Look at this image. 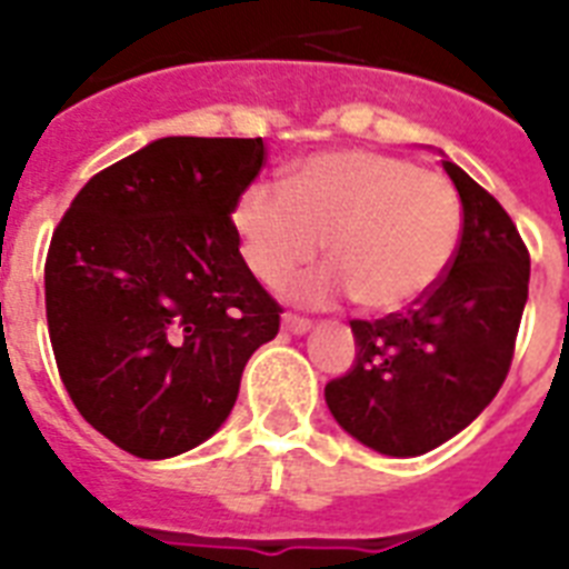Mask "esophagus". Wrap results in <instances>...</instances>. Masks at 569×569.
<instances>
[{
    "label": "esophagus",
    "mask_w": 569,
    "mask_h": 569,
    "mask_svg": "<svg viewBox=\"0 0 569 569\" xmlns=\"http://www.w3.org/2000/svg\"><path fill=\"white\" fill-rule=\"evenodd\" d=\"M283 328L289 330V333H307V330L312 328V321L303 319V316H295V312H286Z\"/></svg>",
    "instance_id": "obj_1"
}]
</instances>
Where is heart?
<instances>
[{
	"label": "heart",
	"instance_id": "obj_1",
	"mask_svg": "<svg viewBox=\"0 0 569 569\" xmlns=\"http://www.w3.org/2000/svg\"><path fill=\"white\" fill-rule=\"evenodd\" d=\"M241 257L266 286L325 250L333 266L289 283L303 303L355 295L366 312L410 310L451 268L463 203L449 177L378 150L307 156L286 189L253 182L232 203Z\"/></svg>",
	"mask_w": 569,
	"mask_h": 569
}]
</instances>
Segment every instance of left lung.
<instances>
[{
	"label": "left lung",
	"mask_w": 569,
	"mask_h": 569,
	"mask_svg": "<svg viewBox=\"0 0 569 569\" xmlns=\"http://www.w3.org/2000/svg\"><path fill=\"white\" fill-rule=\"evenodd\" d=\"M442 168L463 203L458 257L416 307L351 321L355 366L325 387L333 419L392 458L437 449L493 401L529 298V248L511 214L458 164Z\"/></svg>",
	"instance_id": "8db88e82"
}]
</instances>
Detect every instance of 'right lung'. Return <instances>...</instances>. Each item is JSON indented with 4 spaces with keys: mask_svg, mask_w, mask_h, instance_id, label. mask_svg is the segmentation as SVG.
Segmentation results:
<instances>
[{
    "mask_svg": "<svg viewBox=\"0 0 569 569\" xmlns=\"http://www.w3.org/2000/svg\"><path fill=\"white\" fill-rule=\"evenodd\" d=\"M262 164V138H159L93 173L52 232L58 375L84 422L136 458L209 440L250 355L280 330L232 227Z\"/></svg>",
    "mask_w": 569,
    "mask_h": 569,
    "instance_id": "right-lung-1",
    "label": "right lung"
}]
</instances>
